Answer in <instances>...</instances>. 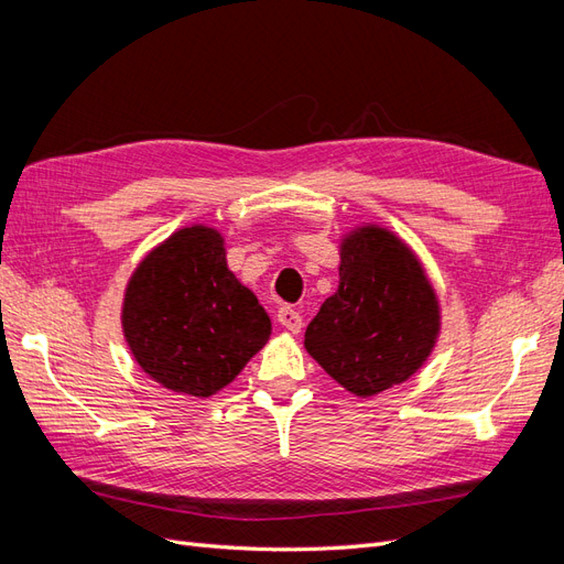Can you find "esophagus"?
Listing matches in <instances>:
<instances>
[{
    "mask_svg": "<svg viewBox=\"0 0 564 564\" xmlns=\"http://www.w3.org/2000/svg\"><path fill=\"white\" fill-rule=\"evenodd\" d=\"M278 322L282 324L284 329H289L292 334H299L301 332V324H303V317L299 311H294L292 305H282V308L278 311Z\"/></svg>",
    "mask_w": 564,
    "mask_h": 564,
    "instance_id": "1",
    "label": "esophagus"
}]
</instances>
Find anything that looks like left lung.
<instances>
[{
    "label": "left lung",
    "instance_id": "obj_1",
    "mask_svg": "<svg viewBox=\"0 0 564 564\" xmlns=\"http://www.w3.org/2000/svg\"><path fill=\"white\" fill-rule=\"evenodd\" d=\"M336 294L305 329V350L360 398L406 381L431 355L440 308L425 272L395 235L365 226L340 245Z\"/></svg>",
    "mask_w": 564,
    "mask_h": 564
}]
</instances>
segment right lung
I'll return each mask as SVG.
<instances>
[{
	"mask_svg": "<svg viewBox=\"0 0 564 564\" xmlns=\"http://www.w3.org/2000/svg\"><path fill=\"white\" fill-rule=\"evenodd\" d=\"M127 344L145 373L174 392L209 398L270 336V317L228 270L224 237L193 226L152 249L129 280Z\"/></svg>",
	"mask_w": 564,
	"mask_h": 564,
	"instance_id": "right-lung-1",
	"label": "right lung"
}]
</instances>
